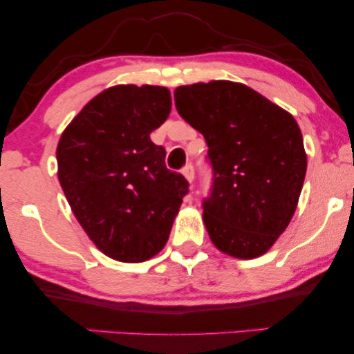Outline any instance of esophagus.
Returning <instances> with one entry per match:
<instances>
[{
  "label": "esophagus",
  "mask_w": 354,
  "mask_h": 354,
  "mask_svg": "<svg viewBox=\"0 0 354 354\" xmlns=\"http://www.w3.org/2000/svg\"><path fill=\"white\" fill-rule=\"evenodd\" d=\"M182 174H183V177H185L190 183L193 182V178H195V169H193L192 164H187V166L182 169Z\"/></svg>",
  "instance_id": "34e87169"
}]
</instances>
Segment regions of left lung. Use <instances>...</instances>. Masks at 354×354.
<instances>
[{
    "label": "left lung",
    "instance_id": "8db88e82",
    "mask_svg": "<svg viewBox=\"0 0 354 354\" xmlns=\"http://www.w3.org/2000/svg\"><path fill=\"white\" fill-rule=\"evenodd\" d=\"M174 98L209 148L212 190L203 203V222L211 241L232 258H258L298 206L308 158L297 120L239 82L182 85Z\"/></svg>",
    "mask_w": 354,
    "mask_h": 354
}]
</instances>
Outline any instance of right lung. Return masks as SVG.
I'll return each instance as SVG.
<instances>
[{
  "instance_id": "obj_1",
  "label": "right lung",
  "mask_w": 354,
  "mask_h": 354,
  "mask_svg": "<svg viewBox=\"0 0 354 354\" xmlns=\"http://www.w3.org/2000/svg\"><path fill=\"white\" fill-rule=\"evenodd\" d=\"M172 108L158 85L109 86L84 106L57 143V178L101 253L143 263L167 243L188 182L166 167L149 133Z\"/></svg>"
}]
</instances>
